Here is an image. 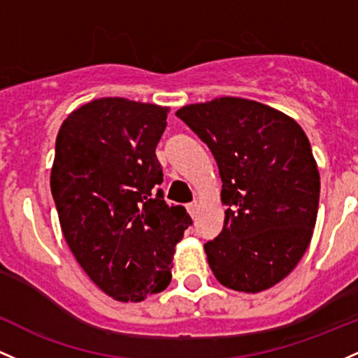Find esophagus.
<instances>
[{"label":"esophagus","mask_w":358,"mask_h":358,"mask_svg":"<svg viewBox=\"0 0 358 358\" xmlns=\"http://www.w3.org/2000/svg\"><path fill=\"white\" fill-rule=\"evenodd\" d=\"M187 210H188V214H190L192 217H194V215L197 214V202L187 203Z\"/></svg>","instance_id":"obj_1"}]
</instances>
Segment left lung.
<instances>
[{"instance_id":"left-lung-1","label":"left lung","mask_w":358,"mask_h":358,"mask_svg":"<svg viewBox=\"0 0 358 358\" xmlns=\"http://www.w3.org/2000/svg\"><path fill=\"white\" fill-rule=\"evenodd\" d=\"M209 146L222 180L224 227L203 245L224 287L260 292L292 272L308 250L320 206V171L296 120L245 98L222 96L176 112Z\"/></svg>"}]
</instances>
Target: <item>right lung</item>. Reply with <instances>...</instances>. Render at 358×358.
I'll return each mask as SVG.
<instances>
[{"instance_id":"1","label":"right lung","mask_w":358,"mask_h":358,"mask_svg":"<svg viewBox=\"0 0 358 358\" xmlns=\"http://www.w3.org/2000/svg\"><path fill=\"white\" fill-rule=\"evenodd\" d=\"M168 108L100 98L62 122L50 192L74 258L113 299L144 301L171 282L176 243L192 226L158 185L156 146Z\"/></svg>"}]
</instances>
